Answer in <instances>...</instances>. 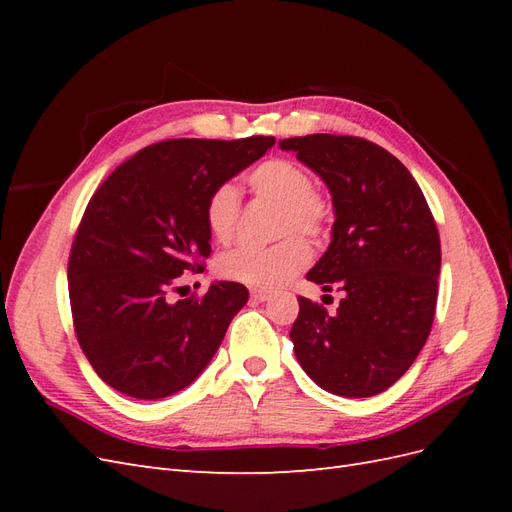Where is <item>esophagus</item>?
<instances>
[{
	"mask_svg": "<svg viewBox=\"0 0 512 512\" xmlns=\"http://www.w3.org/2000/svg\"><path fill=\"white\" fill-rule=\"evenodd\" d=\"M252 299L258 303H265L271 299V292L269 290H262V288H252Z\"/></svg>",
	"mask_w": 512,
	"mask_h": 512,
	"instance_id": "obj_1",
	"label": "esophagus"
}]
</instances>
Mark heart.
Returning a JSON list of instances; mask_svg holds the SVG:
<instances>
[{
    "mask_svg": "<svg viewBox=\"0 0 512 512\" xmlns=\"http://www.w3.org/2000/svg\"><path fill=\"white\" fill-rule=\"evenodd\" d=\"M250 185L256 196L280 205L275 220V235H303L318 239L327 230L331 207L314 190L312 177L297 162L271 158L250 173ZM241 211V192L237 183L224 181L215 185L205 203V222L215 241L230 243L235 239ZM312 252L303 239L286 237L269 247H235L215 260V271L230 282L256 288H277L292 280L307 265Z\"/></svg>",
    "mask_w": 512,
    "mask_h": 512,
    "instance_id": "1",
    "label": "heart"
}]
</instances>
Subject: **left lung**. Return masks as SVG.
Masks as SVG:
<instances>
[{"instance_id": "8db88e82", "label": "left lung", "mask_w": 512, "mask_h": 512, "mask_svg": "<svg viewBox=\"0 0 512 512\" xmlns=\"http://www.w3.org/2000/svg\"><path fill=\"white\" fill-rule=\"evenodd\" d=\"M333 196L329 250L307 273L342 290L335 314L299 297L290 329L297 361L324 391L371 397L393 386L425 346L438 301L440 235L427 200L389 151L359 136L280 141Z\"/></svg>"}]
</instances>
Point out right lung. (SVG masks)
Instances as JSON below:
<instances>
[{
	"instance_id": "1",
	"label": "right lung",
	"mask_w": 512,
	"mask_h": 512,
	"mask_svg": "<svg viewBox=\"0 0 512 512\" xmlns=\"http://www.w3.org/2000/svg\"><path fill=\"white\" fill-rule=\"evenodd\" d=\"M273 143V136L162 141L117 166L91 196L72 241L68 292L76 339L115 391L162 399L213 359L250 292L237 282L179 301L170 292L185 271L205 269L211 190Z\"/></svg>"
}]
</instances>
